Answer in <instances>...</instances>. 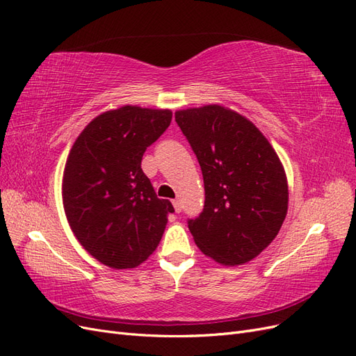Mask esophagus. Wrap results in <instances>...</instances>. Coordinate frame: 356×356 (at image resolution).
<instances>
[{"instance_id":"1","label":"esophagus","mask_w":356,"mask_h":356,"mask_svg":"<svg viewBox=\"0 0 356 356\" xmlns=\"http://www.w3.org/2000/svg\"><path fill=\"white\" fill-rule=\"evenodd\" d=\"M172 204H174V209H175V212H177V213H179V212H181V209H182V207H181V202H179V200H174V202H172Z\"/></svg>"}]
</instances>
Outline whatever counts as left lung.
Listing matches in <instances>:
<instances>
[{
	"mask_svg": "<svg viewBox=\"0 0 356 356\" xmlns=\"http://www.w3.org/2000/svg\"><path fill=\"white\" fill-rule=\"evenodd\" d=\"M203 175L204 207L188 229L222 266L251 261L272 243L288 211L284 166L258 127L212 104L175 113Z\"/></svg>",
	"mask_w": 356,
	"mask_h": 356,
	"instance_id": "left-lung-1",
	"label": "left lung"
}]
</instances>
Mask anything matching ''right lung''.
<instances>
[{"mask_svg":"<svg viewBox=\"0 0 356 356\" xmlns=\"http://www.w3.org/2000/svg\"><path fill=\"white\" fill-rule=\"evenodd\" d=\"M170 120V110L123 105L95 117L71 148L63 209L75 238L105 266H139L163 236L174 207L157 197L141 160Z\"/></svg>","mask_w":356,"mask_h":356,"instance_id":"right-lung-1","label":"right lung"}]
</instances>
